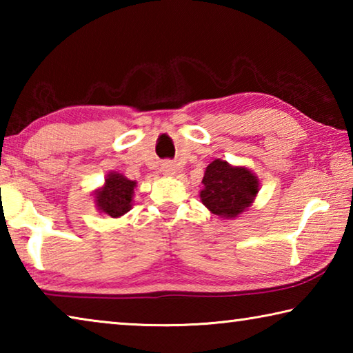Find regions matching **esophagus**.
I'll use <instances>...</instances> for the list:
<instances>
[{
  "instance_id": "esophagus-1",
  "label": "esophagus",
  "mask_w": 353,
  "mask_h": 353,
  "mask_svg": "<svg viewBox=\"0 0 353 353\" xmlns=\"http://www.w3.org/2000/svg\"><path fill=\"white\" fill-rule=\"evenodd\" d=\"M176 171H177V168L172 162H163L162 163V172L165 176H174Z\"/></svg>"
}]
</instances>
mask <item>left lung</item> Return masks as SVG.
Returning <instances> with one entry per match:
<instances>
[{"instance_id":"1","label":"left lung","mask_w":353,"mask_h":353,"mask_svg":"<svg viewBox=\"0 0 353 353\" xmlns=\"http://www.w3.org/2000/svg\"><path fill=\"white\" fill-rule=\"evenodd\" d=\"M201 201L213 214L232 219L252 205L259 193V179L246 166H232L216 159L202 179Z\"/></svg>"}]
</instances>
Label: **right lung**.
Wrapping results in <instances>:
<instances>
[{
	"mask_svg": "<svg viewBox=\"0 0 353 353\" xmlns=\"http://www.w3.org/2000/svg\"><path fill=\"white\" fill-rule=\"evenodd\" d=\"M135 181L112 171L107 174L104 187L94 191V204L99 213L109 214L112 218H119L132 208Z\"/></svg>",
	"mask_w": 353,
	"mask_h": 353,
	"instance_id": "right-lung-1",
	"label": "right lung"
}]
</instances>
